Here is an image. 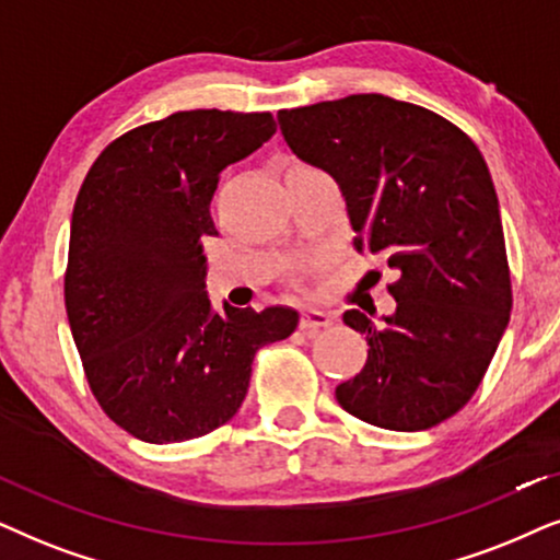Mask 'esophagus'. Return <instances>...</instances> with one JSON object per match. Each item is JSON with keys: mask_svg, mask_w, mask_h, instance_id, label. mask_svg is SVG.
Masks as SVG:
<instances>
[{"mask_svg": "<svg viewBox=\"0 0 560 560\" xmlns=\"http://www.w3.org/2000/svg\"><path fill=\"white\" fill-rule=\"evenodd\" d=\"M335 323L330 312H323V310H304L302 312V323L300 327L304 332H315V330H323V327H330Z\"/></svg>", "mask_w": 560, "mask_h": 560, "instance_id": "obj_1", "label": "esophagus"}]
</instances>
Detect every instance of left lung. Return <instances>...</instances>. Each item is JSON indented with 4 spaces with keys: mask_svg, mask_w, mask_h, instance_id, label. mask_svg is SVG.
Segmentation results:
<instances>
[{
    "mask_svg": "<svg viewBox=\"0 0 560 560\" xmlns=\"http://www.w3.org/2000/svg\"><path fill=\"white\" fill-rule=\"evenodd\" d=\"M294 155L346 197L358 253L397 268L382 323L348 310L366 366L335 389L340 407L384 430H428L479 389L512 310L494 184L471 138L420 104L350 94L281 109Z\"/></svg>",
    "mask_w": 560,
    "mask_h": 560,
    "instance_id": "left-lung-1",
    "label": "left lung"
}]
</instances>
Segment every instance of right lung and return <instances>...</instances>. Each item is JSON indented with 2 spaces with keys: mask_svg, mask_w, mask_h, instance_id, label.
I'll return each instance as SVG.
<instances>
[{
  "mask_svg": "<svg viewBox=\"0 0 560 560\" xmlns=\"http://www.w3.org/2000/svg\"><path fill=\"white\" fill-rule=\"evenodd\" d=\"M276 132L271 112L189 109L132 128L100 153L73 205L66 315L89 389L145 443H182L241 409L253 358L296 330L292 307L214 315L205 237L222 168Z\"/></svg>",
  "mask_w": 560,
  "mask_h": 560,
  "instance_id": "right-lung-1",
  "label": "right lung"
}]
</instances>
